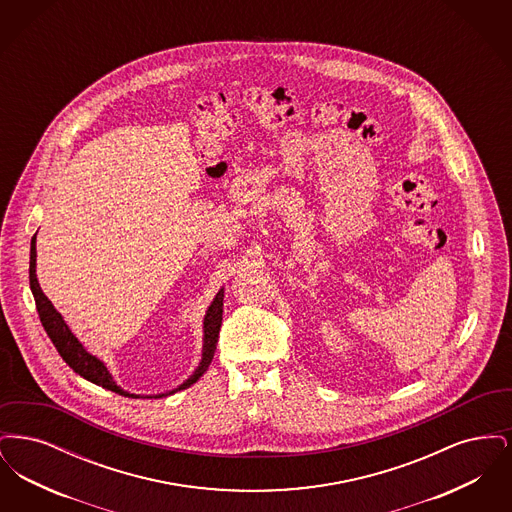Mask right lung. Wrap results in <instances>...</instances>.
I'll return each instance as SVG.
<instances>
[{
	"mask_svg": "<svg viewBox=\"0 0 512 512\" xmlns=\"http://www.w3.org/2000/svg\"><path fill=\"white\" fill-rule=\"evenodd\" d=\"M28 276H30V290L34 295V301H36V309H38V315H40V322L44 326V330L48 332L49 340L53 341L55 349L59 351V355L63 357V361L67 365L73 368L76 374H80L82 378L98 384L105 390L115 391L119 395H128V397H138L134 393H128V391L121 390L115 380L111 378L109 370L105 368V365L96 359L94 355H90L82 343L76 340L73 336V332L69 330V326L65 324L63 317L53 309L51 301L42 292L40 284H38V278H36V234L32 236V242H30V268H28ZM222 299H224V290H220L217 293V297L213 299L211 307L207 309V315L203 320V359L197 366V370L194 372V376H190L178 390H184V388H190L192 384H195L211 365L213 357H215V351H217V341H219L220 324H222ZM176 391V390H174ZM171 391V393H174ZM165 395V393H163ZM159 395V397H163ZM157 397V395H155Z\"/></svg>",
	"mask_w": 512,
	"mask_h": 512,
	"instance_id": "obj_1",
	"label": "right lung"
}]
</instances>
